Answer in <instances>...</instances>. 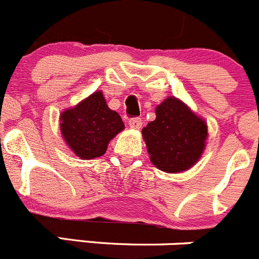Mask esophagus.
I'll list each match as a JSON object with an SVG mask.
<instances>
[{"label":"esophagus","instance_id":"obj_1","mask_svg":"<svg viewBox=\"0 0 259 259\" xmlns=\"http://www.w3.org/2000/svg\"><path fill=\"white\" fill-rule=\"evenodd\" d=\"M143 122H142V119L140 117H133V119L129 120V126L132 127V129H135V130H139L140 127H142Z\"/></svg>","mask_w":259,"mask_h":259}]
</instances>
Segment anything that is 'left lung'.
Listing matches in <instances>:
<instances>
[{
    "instance_id": "1",
    "label": "left lung",
    "mask_w": 259,
    "mask_h": 259,
    "mask_svg": "<svg viewBox=\"0 0 259 259\" xmlns=\"http://www.w3.org/2000/svg\"><path fill=\"white\" fill-rule=\"evenodd\" d=\"M150 162L163 172L187 170L205 149L207 125L176 97H167L155 109V120L142 130Z\"/></svg>"
}]
</instances>
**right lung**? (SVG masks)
<instances>
[{"instance_id":"right-lung-1","label":"right lung","mask_w":259,"mask_h":259,"mask_svg":"<svg viewBox=\"0 0 259 259\" xmlns=\"http://www.w3.org/2000/svg\"><path fill=\"white\" fill-rule=\"evenodd\" d=\"M116 111L109 109L101 91H96L60 115V132L66 144L82 159L105 154L110 140L124 130Z\"/></svg>"}]
</instances>
